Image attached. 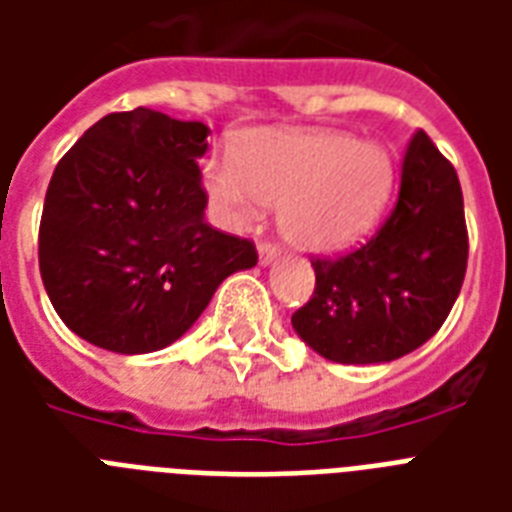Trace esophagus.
Returning a JSON list of instances; mask_svg holds the SVG:
<instances>
[{
  "label": "esophagus",
  "mask_w": 512,
  "mask_h": 512,
  "mask_svg": "<svg viewBox=\"0 0 512 512\" xmlns=\"http://www.w3.org/2000/svg\"><path fill=\"white\" fill-rule=\"evenodd\" d=\"M257 255H260V263L268 265V263H273L276 257H279V247H276L273 241H260V247H257Z\"/></svg>",
  "instance_id": "esophagus-1"
}]
</instances>
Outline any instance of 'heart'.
<instances>
[{
	"instance_id": "1",
	"label": "heart",
	"mask_w": 512,
	"mask_h": 512,
	"mask_svg": "<svg viewBox=\"0 0 512 512\" xmlns=\"http://www.w3.org/2000/svg\"><path fill=\"white\" fill-rule=\"evenodd\" d=\"M396 167L380 143L345 132L265 135L241 159H212L207 191L228 225L244 228L284 207L292 244L335 252L364 236L380 217Z\"/></svg>"
}]
</instances>
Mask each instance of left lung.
<instances>
[{
  "label": "left lung",
  "instance_id": "left-lung-1",
  "mask_svg": "<svg viewBox=\"0 0 512 512\" xmlns=\"http://www.w3.org/2000/svg\"><path fill=\"white\" fill-rule=\"evenodd\" d=\"M316 289L292 327L337 364L393 361L436 335L468 268L460 177L417 130L401 164L396 207L372 239L340 257H313Z\"/></svg>",
  "mask_w": 512,
  "mask_h": 512
}]
</instances>
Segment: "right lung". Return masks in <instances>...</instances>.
<instances>
[{
    "label": "right lung",
    "mask_w": 512,
    "mask_h": 512,
    "mask_svg": "<svg viewBox=\"0 0 512 512\" xmlns=\"http://www.w3.org/2000/svg\"><path fill=\"white\" fill-rule=\"evenodd\" d=\"M207 135V124L135 108L103 116L58 162L39 271L74 335L124 356L162 350L223 279L257 265L252 241L204 220Z\"/></svg>",
    "instance_id": "obj_1"
}]
</instances>
